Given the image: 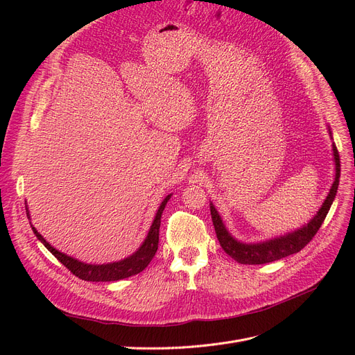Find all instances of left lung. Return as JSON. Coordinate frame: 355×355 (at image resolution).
Listing matches in <instances>:
<instances>
[{
	"mask_svg": "<svg viewBox=\"0 0 355 355\" xmlns=\"http://www.w3.org/2000/svg\"><path fill=\"white\" fill-rule=\"evenodd\" d=\"M329 130V137L332 139V132L331 128L328 126ZM332 153H334V162H335V177L334 182L329 189V193L327 198L324 200L322 206L320 210L316 211V214L304 225L302 227L296 229L291 233H286L284 236H276L269 240L263 241H257V243H245V241L237 240L226 227L225 223H223L221 216L218 214L217 209L214 207V204L210 202V211H211V220L214 225V230L217 234V239L220 241V246L223 248L232 259H234L236 262L241 265H263L269 262H275V260H279L282 257H286L289 254L297 253L302 250L312 237L316 234V232L320 230L321 225L324 223L331 206L332 201L337 196L338 190V184H340V173H341V165H340V155H338V149L332 144Z\"/></svg>",
	"mask_w": 355,
	"mask_h": 355,
	"instance_id": "obj_1",
	"label": "left lung"
}]
</instances>
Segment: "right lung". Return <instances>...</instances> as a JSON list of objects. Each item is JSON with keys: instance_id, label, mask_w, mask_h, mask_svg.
<instances>
[{"instance_id": "obj_1", "label": "right lung", "mask_w": 355, "mask_h": 355, "mask_svg": "<svg viewBox=\"0 0 355 355\" xmlns=\"http://www.w3.org/2000/svg\"><path fill=\"white\" fill-rule=\"evenodd\" d=\"M173 194H168L162 202L159 204V207L155 213V217L153 220V225L148 230V234L145 237V240L142 241V245L137 249V252H134L130 256L118 260V262H109V263H102V265H92V263H85L80 262V260L74 259L66 253H62L60 250L54 249L49 241L37 232V229L31 225L33 233L37 236L42 243L44 245V248L49 249V252H51V254H54V257L59 260L60 263H63L74 276H78L82 281H87V282H114V281H121V279L134 276L139 272H142L149 262H151L153 257L157 253L158 249V240H159V226H161V216L162 211L166 206L168 200L171 198ZM27 210V217L30 220V211Z\"/></svg>"}]
</instances>
